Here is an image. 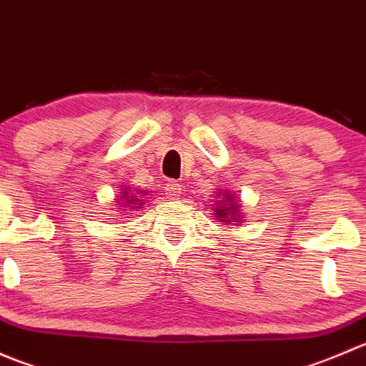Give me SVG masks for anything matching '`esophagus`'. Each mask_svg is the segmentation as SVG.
Returning a JSON list of instances; mask_svg holds the SVG:
<instances>
[{"label":"esophagus","mask_w":366,"mask_h":366,"mask_svg":"<svg viewBox=\"0 0 366 366\" xmlns=\"http://www.w3.org/2000/svg\"><path fill=\"white\" fill-rule=\"evenodd\" d=\"M180 193H182V187H180V184H177V182L166 184V197H168L169 200H179Z\"/></svg>","instance_id":"1"}]
</instances>
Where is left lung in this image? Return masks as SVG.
<instances>
[{
  "instance_id": "obj_1",
  "label": "left lung",
  "mask_w": 366,
  "mask_h": 366,
  "mask_svg": "<svg viewBox=\"0 0 366 366\" xmlns=\"http://www.w3.org/2000/svg\"><path fill=\"white\" fill-rule=\"evenodd\" d=\"M227 197V202H232V194H224ZM221 205L223 207H217L216 209V217H219L221 223H232V221H235V223H239L237 221V214H235V205H227L224 204V200H219Z\"/></svg>"
}]
</instances>
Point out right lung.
Returning <instances> with one entry per match:
<instances>
[{
    "label": "right lung",
    "instance_id": "add662e5",
    "mask_svg": "<svg viewBox=\"0 0 366 366\" xmlns=\"http://www.w3.org/2000/svg\"><path fill=\"white\" fill-rule=\"evenodd\" d=\"M134 197H136V194H134ZM134 197H127V191L124 193V198L127 200V204H136V202H138V198H134Z\"/></svg>",
    "mask_w": 366,
    "mask_h": 366
}]
</instances>
